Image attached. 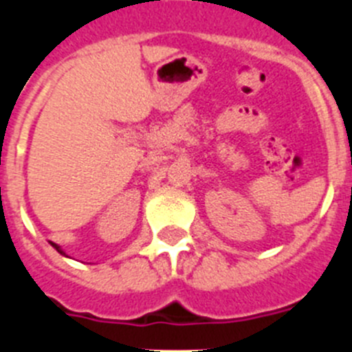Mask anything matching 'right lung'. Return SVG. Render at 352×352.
Returning a JSON list of instances; mask_svg holds the SVG:
<instances>
[{
    "instance_id": "right-lung-1",
    "label": "right lung",
    "mask_w": 352,
    "mask_h": 352,
    "mask_svg": "<svg viewBox=\"0 0 352 352\" xmlns=\"http://www.w3.org/2000/svg\"><path fill=\"white\" fill-rule=\"evenodd\" d=\"M51 245H52V247H54V248H56V250L60 252L61 256H65V252H63V250H61V247H60V245H56V243H51Z\"/></svg>"
}]
</instances>
